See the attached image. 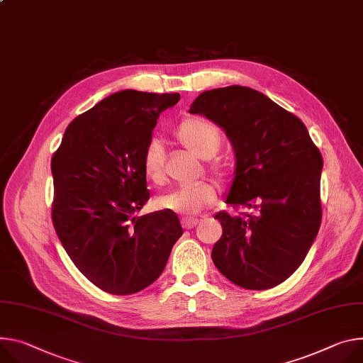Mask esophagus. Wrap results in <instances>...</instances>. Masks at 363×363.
Here are the masks:
<instances>
[{"mask_svg": "<svg viewBox=\"0 0 363 363\" xmlns=\"http://www.w3.org/2000/svg\"><path fill=\"white\" fill-rule=\"evenodd\" d=\"M199 218H191V217H185V218H182V227L184 228H194L196 224H199Z\"/></svg>", "mask_w": 363, "mask_h": 363, "instance_id": "1", "label": "esophagus"}]
</instances>
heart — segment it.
Returning a JSON list of instances; mask_svg holds the SVG:
<instances>
[{
  "instance_id": "obj_1",
  "label": "heart",
  "mask_w": 363,
  "mask_h": 363,
  "mask_svg": "<svg viewBox=\"0 0 363 363\" xmlns=\"http://www.w3.org/2000/svg\"><path fill=\"white\" fill-rule=\"evenodd\" d=\"M175 139L188 152L200 159H211L221 147V133L218 127L203 117H189L181 121L175 130ZM143 172L155 184L164 181V150L157 139H150L142 155ZM210 172L223 179L227 168L220 160L210 163ZM217 200V188L211 182H196L184 185L160 195L157 207L182 216H196Z\"/></svg>"
}]
</instances>
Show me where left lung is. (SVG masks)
Returning a JSON list of instances; mask_svg holds the SVG:
<instances>
[{
	"mask_svg": "<svg viewBox=\"0 0 363 363\" xmlns=\"http://www.w3.org/2000/svg\"><path fill=\"white\" fill-rule=\"evenodd\" d=\"M189 113L220 125L236 155L227 204L253 214H216L223 235L211 257L246 289H269L307 256L321 223L323 157L304 123L262 92L232 85L204 91Z\"/></svg>",
	"mask_w": 363,
	"mask_h": 363,
	"instance_id": "left-lung-1",
	"label": "left lung"
}]
</instances>
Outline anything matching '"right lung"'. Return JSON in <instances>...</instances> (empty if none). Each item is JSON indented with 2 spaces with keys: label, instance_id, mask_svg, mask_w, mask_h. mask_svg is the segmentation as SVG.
Instances as JSON below:
<instances>
[{
  "label": "right lung",
  "instance_id": "1",
  "mask_svg": "<svg viewBox=\"0 0 363 363\" xmlns=\"http://www.w3.org/2000/svg\"><path fill=\"white\" fill-rule=\"evenodd\" d=\"M179 94L116 92L78 116L52 157V221L94 285L130 295L163 272L182 227L174 211L136 217L149 200L142 155L162 111Z\"/></svg>",
  "mask_w": 363,
  "mask_h": 363
}]
</instances>
